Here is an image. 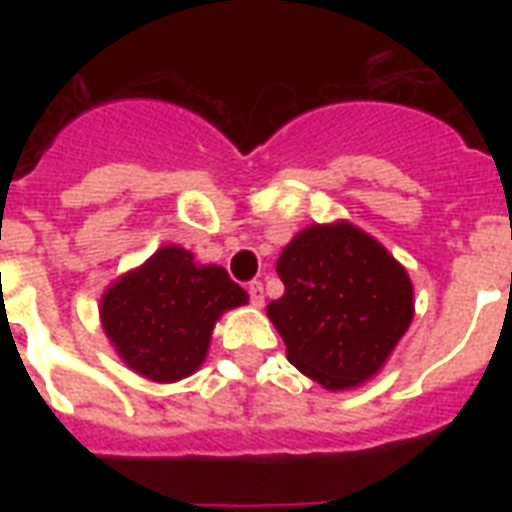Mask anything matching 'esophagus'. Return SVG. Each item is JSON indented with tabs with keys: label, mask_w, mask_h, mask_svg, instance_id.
Segmentation results:
<instances>
[{
	"label": "esophagus",
	"mask_w": 512,
	"mask_h": 512,
	"mask_svg": "<svg viewBox=\"0 0 512 512\" xmlns=\"http://www.w3.org/2000/svg\"><path fill=\"white\" fill-rule=\"evenodd\" d=\"M249 297H252V305H255V308H263L265 292H263V284H260V281H252V284H249Z\"/></svg>",
	"instance_id": "34e87169"
}]
</instances>
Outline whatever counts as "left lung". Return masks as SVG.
<instances>
[{"label":"left lung","instance_id":"8db88e82","mask_svg":"<svg viewBox=\"0 0 512 512\" xmlns=\"http://www.w3.org/2000/svg\"><path fill=\"white\" fill-rule=\"evenodd\" d=\"M284 295L265 313L289 364L327 390L372 380L414 319L409 273L356 225H308L281 252Z\"/></svg>","mask_w":512,"mask_h":512}]
</instances>
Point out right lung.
Returning <instances> with one entry per match:
<instances>
[{"label":"right lung","mask_w":512,"mask_h":512,"mask_svg":"<svg viewBox=\"0 0 512 512\" xmlns=\"http://www.w3.org/2000/svg\"><path fill=\"white\" fill-rule=\"evenodd\" d=\"M249 295L220 265H199L167 244L124 273L100 300V321L124 364L154 382H177L204 364L215 321Z\"/></svg>","instance_id":"right-lung-1"}]
</instances>
